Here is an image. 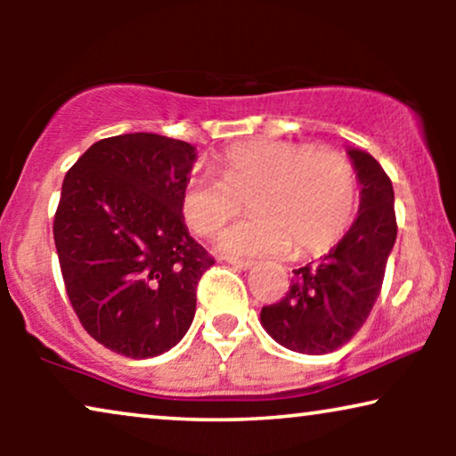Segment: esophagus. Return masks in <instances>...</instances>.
Segmentation results:
<instances>
[{"label":"esophagus","instance_id":"esophagus-1","mask_svg":"<svg viewBox=\"0 0 456 456\" xmlns=\"http://www.w3.org/2000/svg\"><path fill=\"white\" fill-rule=\"evenodd\" d=\"M226 261L230 265H234L236 270H248L253 265L251 259H236V257H226Z\"/></svg>","mask_w":456,"mask_h":456}]
</instances>
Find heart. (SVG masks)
Segmentation results:
<instances>
[{"label":"heart","instance_id":"b5f03b06","mask_svg":"<svg viewBox=\"0 0 456 456\" xmlns=\"http://www.w3.org/2000/svg\"><path fill=\"white\" fill-rule=\"evenodd\" d=\"M253 214L220 239L232 255L322 253L340 240L357 208L351 161L334 149L292 141H255L230 147L220 176L186 180L180 208L191 230L214 236L245 208Z\"/></svg>","mask_w":456,"mask_h":456}]
</instances>
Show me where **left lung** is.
<instances>
[{
    "label": "left lung",
    "mask_w": 456,
    "mask_h": 456,
    "mask_svg": "<svg viewBox=\"0 0 456 456\" xmlns=\"http://www.w3.org/2000/svg\"><path fill=\"white\" fill-rule=\"evenodd\" d=\"M361 184L353 226L320 261L295 270L282 301L261 309V326L295 353L326 354L363 326L382 290L396 240L395 191L382 166L361 149H346Z\"/></svg>",
    "instance_id": "8db88e82"
}]
</instances>
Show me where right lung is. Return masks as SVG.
<instances>
[{"instance_id": "right-lung-1", "label": "right lung", "mask_w": 456, "mask_h": 456, "mask_svg": "<svg viewBox=\"0 0 456 456\" xmlns=\"http://www.w3.org/2000/svg\"><path fill=\"white\" fill-rule=\"evenodd\" d=\"M197 149L153 133L97 141L68 170L53 220L66 292L110 351L147 359L189 332L214 257L189 234L183 189Z\"/></svg>"}]
</instances>
